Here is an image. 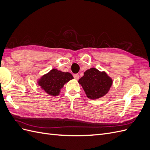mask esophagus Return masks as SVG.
I'll return each mask as SVG.
<instances>
[{"label":"esophagus","mask_w":150,"mask_h":150,"mask_svg":"<svg viewBox=\"0 0 150 150\" xmlns=\"http://www.w3.org/2000/svg\"><path fill=\"white\" fill-rule=\"evenodd\" d=\"M73 76H74V79H78L79 78V76L78 74H74L73 75Z\"/></svg>","instance_id":"esophagus-1"}]
</instances>
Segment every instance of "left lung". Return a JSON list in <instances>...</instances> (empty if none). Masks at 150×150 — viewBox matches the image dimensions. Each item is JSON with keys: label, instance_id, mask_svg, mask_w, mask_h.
Masks as SVG:
<instances>
[{"label": "left lung", "instance_id": "8db88e82", "mask_svg": "<svg viewBox=\"0 0 150 150\" xmlns=\"http://www.w3.org/2000/svg\"><path fill=\"white\" fill-rule=\"evenodd\" d=\"M78 82L88 98L96 99L104 96L109 91L112 81L105 72H100L93 67L84 72Z\"/></svg>", "mask_w": 150, "mask_h": 150}]
</instances>
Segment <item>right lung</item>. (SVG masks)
<instances>
[{"label": "right lung", "mask_w": 150, "mask_h": 150, "mask_svg": "<svg viewBox=\"0 0 150 150\" xmlns=\"http://www.w3.org/2000/svg\"><path fill=\"white\" fill-rule=\"evenodd\" d=\"M73 78V76L69 72L53 69L43 76L38 81V83L46 93L55 96L59 94L64 84Z\"/></svg>", "instance_id": "1"}]
</instances>
